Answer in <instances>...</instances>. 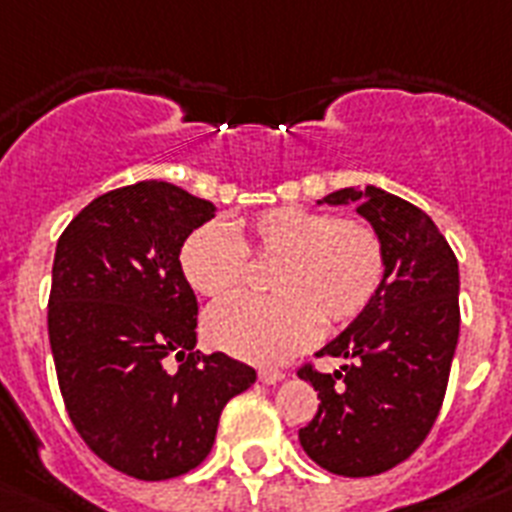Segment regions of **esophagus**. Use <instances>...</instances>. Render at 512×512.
Segmentation results:
<instances>
[{
    "mask_svg": "<svg viewBox=\"0 0 512 512\" xmlns=\"http://www.w3.org/2000/svg\"><path fill=\"white\" fill-rule=\"evenodd\" d=\"M259 379L264 384H277L282 379V371L272 369V366H264V369H259Z\"/></svg>",
    "mask_w": 512,
    "mask_h": 512,
    "instance_id": "1",
    "label": "esophagus"
}]
</instances>
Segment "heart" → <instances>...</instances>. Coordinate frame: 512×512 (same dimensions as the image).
Returning <instances> with one entry per match:
<instances>
[{"label":"heart","mask_w":512,"mask_h":512,"mask_svg":"<svg viewBox=\"0 0 512 512\" xmlns=\"http://www.w3.org/2000/svg\"><path fill=\"white\" fill-rule=\"evenodd\" d=\"M201 225L180 248V272L196 293L225 298L246 285L248 256L277 259V295H240L206 314L217 348L274 363L308 348L319 327H345L377 301L387 277V248L366 219L280 206L232 225Z\"/></svg>","instance_id":"b5f03b06"}]
</instances>
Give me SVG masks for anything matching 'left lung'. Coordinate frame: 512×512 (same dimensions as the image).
Returning <instances> with one entry per match:
<instances>
[{"mask_svg": "<svg viewBox=\"0 0 512 512\" xmlns=\"http://www.w3.org/2000/svg\"><path fill=\"white\" fill-rule=\"evenodd\" d=\"M327 201H356L377 227L387 277L377 301L316 353L345 358L340 369H298L319 392L298 439L329 474L361 479L411 458L437 421L460 332L458 259L426 211L387 190L342 188Z\"/></svg>", "mask_w": 512, "mask_h": 512, "instance_id": "obj_1", "label": "left lung"}]
</instances>
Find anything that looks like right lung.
Here are the masks:
<instances>
[{
  "instance_id": "1",
  "label": "right lung",
  "mask_w": 512,
  "mask_h": 512,
  "mask_svg": "<svg viewBox=\"0 0 512 512\" xmlns=\"http://www.w3.org/2000/svg\"><path fill=\"white\" fill-rule=\"evenodd\" d=\"M214 211L143 180L94 198L57 240L49 342L59 392L91 453L133 479L196 468L227 400L256 382L246 363L196 350L198 301L180 248Z\"/></svg>"
}]
</instances>
